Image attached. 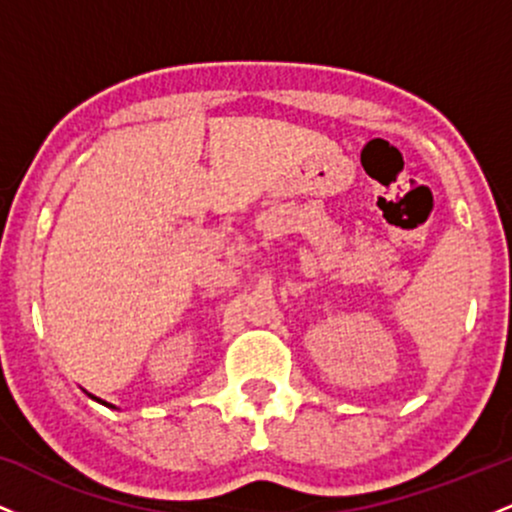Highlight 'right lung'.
<instances>
[{
	"label": "right lung",
	"mask_w": 512,
	"mask_h": 512,
	"mask_svg": "<svg viewBox=\"0 0 512 512\" xmlns=\"http://www.w3.org/2000/svg\"><path fill=\"white\" fill-rule=\"evenodd\" d=\"M103 404H105V402H103ZM108 407H110V404H108Z\"/></svg>",
	"instance_id": "obj_1"
}]
</instances>
